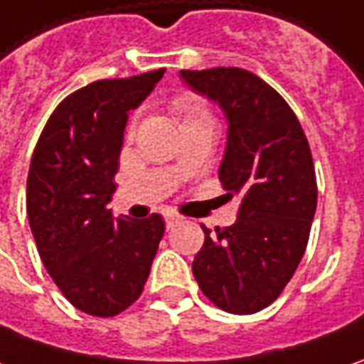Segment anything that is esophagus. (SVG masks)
Masks as SVG:
<instances>
[{"mask_svg":"<svg viewBox=\"0 0 364 364\" xmlns=\"http://www.w3.org/2000/svg\"><path fill=\"white\" fill-rule=\"evenodd\" d=\"M165 223H167V227L171 229V227H177V225L183 223V217H179V215H175V213H167L165 215Z\"/></svg>","mask_w":364,"mask_h":364,"instance_id":"esophagus-1","label":"esophagus"}]
</instances>
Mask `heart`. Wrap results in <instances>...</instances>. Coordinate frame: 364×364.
I'll return each instance as SVG.
<instances>
[{
    "label": "heart",
    "mask_w": 364,
    "mask_h": 364,
    "mask_svg": "<svg viewBox=\"0 0 364 364\" xmlns=\"http://www.w3.org/2000/svg\"><path fill=\"white\" fill-rule=\"evenodd\" d=\"M173 111L181 119L183 127L189 125V123H197V121H213L209 109L203 105L199 99L193 97V95H179L173 101ZM131 131H133V125L129 127V133Z\"/></svg>",
    "instance_id": "1"
}]
</instances>
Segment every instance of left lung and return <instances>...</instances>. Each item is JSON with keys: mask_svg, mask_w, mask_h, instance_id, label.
<instances>
[{"mask_svg": "<svg viewBox=\"0 0 364 364\" xmlns=\"http://www.w3.org/2000/svg\"><path fill=\"white\" fill-rule=\"evenodd\" d=\"M179 77L225 113L219 179L229 195H241L231 227H203L193 275L219 309L251 315L281 295L305 255L317 209L311 149L285 99L251 71L183 69Z\"/></svg>", "mask_w": 364, "mask_h": 364, "instance_id": "obj_1", "label": "left lung"}]
</instances>
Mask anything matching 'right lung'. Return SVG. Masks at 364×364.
I'll return each mask as SVG.
<instances>
[{
    "mask_svg": "<svg viewBox=\"0 0 364 364\" xmlns=\"http://www.w3.org/2000/svg\"><path fill=\"white\" fill-rule=\"evenodd\" d=\"M163 73L77 89L51 113L31 157L26 203L39 257L69 303L93 317L139 299L165 233L161 215L133 221L107 209L129 111Z\"/></svg>",
    "mask_w": 364,
    "mask_h": 364,
    "instance_id": "obj_1",
    "label": "right lung"
}]
</instances>
